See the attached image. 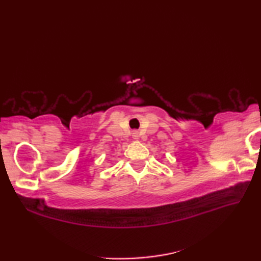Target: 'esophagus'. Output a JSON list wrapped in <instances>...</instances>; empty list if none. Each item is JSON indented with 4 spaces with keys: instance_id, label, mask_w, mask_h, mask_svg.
<instances>
[{
    "instance_id": "1",
    "label": "esophagus",
    "mask_w": 261,
    "mask_h": 261,
    "mask_svg": "<svg viewBox=\"0 0 261 261\" xmlns=\"http://www.w3.org/2000/svg\"><path fill=\"white\" fill-rule=\"evenodd\" d=\"M134 138H135V139H139V135H138V132H135Z\"/></svg>"
}]
</instances>
